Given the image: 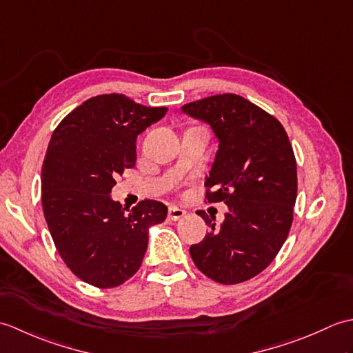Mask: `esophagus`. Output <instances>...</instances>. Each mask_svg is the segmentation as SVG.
<instances>
[{
	"label": "esophagus",
	"mask_w": 353,
	"mask_h": 353,
	"mask_svg": "<svg viewBox=\"0 0 353 353\" xmlns=\"http://www.w3.org/2000/svg\"><path fill=\"white\" fill-rule=\"evenodd\" d=\"M185 214H186V212L183 211V209L177 208V206H170V208H168V219L172 220V221H177V220L183 219Z\"/></svg>",
	"instance_id": "34e87169"
}]
</instances>
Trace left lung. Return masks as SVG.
<instances>
[{"mask_svg": "<svg viewBox=\"0 0 353 353\" xmlns=\"http://www.w3.org/2000/svg\"><path fill=\"white\" fill-rule=\"evenodd\" d=\"M182 110L208 123L219 139L206 200L229 208L220 228L199 212L211 230L190 247L191 258L215 282L249 281L276 258L292 223L297 170L288 134L273 115L236 94L206 97Z\"/></svg>", "mask_w": 353, "mask_h": 353, "instance_id": "obj_1", "label": "left lung"}]
</instances>
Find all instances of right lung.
I'll list each match as a JSON object with an SVG mask.
<instances>
[{
  "label": "right lung",
  "mask_w": 353,
  "mask_h": 353,
  "mask_svg": "<svg viewBox=\"0 0 353 353\" xmlns=\"http://www.w3.org/2000/svg\"><path fill=\"white\" fill-rule=\"evenodd\" d=\"M123 94L81 103L52 132L42 165L45 221L63 262L79 279L114 288L138 272L148 229L168 208L142 200L127 209L112 200L115 177L137 162V138L167 114Z\"/></svg>",
  "instance_id": "obj_1"
}]
</instances>
